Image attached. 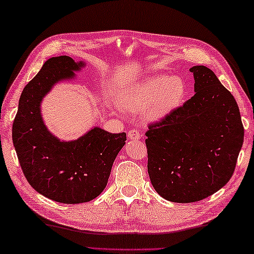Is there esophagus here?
<instances>
[{"instance_id": "1", "label": "esophagus", "mask_w": 254, "mask_h": 254, "mask_svg": "<svg viewBox=\"0 0 254 254\" xmlns=\"http://www.w3.org/2000/svg\"><path fill=\"white\" fill-rule=\"evenodd\" d=\"M128 137H129L130 139L138 140V139H140V137H142V135H140L139 130H137V129H131V130L128 131Z\"/></svg>"}]
</instances>
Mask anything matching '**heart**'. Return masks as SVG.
<instances>
[{"instance_id": "1", "label": "heart", "mask_w": 254, "mask_h": 254, "mask_svg": "<svg viewBox=\"0 0 254 254\" xmlns=\"http://www.w3.org/2000/svg\"><path fill=\"white\" fill-rule=\"evenodd\" d=\"M186 82L179 76L156 75L123 89L116 95L120 109L140 114L148 123H157L185 101Z\"/></svg>"}]
</instances>
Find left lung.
Segmentation results:
<instances>
[{
  "label": "left lung",
  "mask_w": 254,
  "mask_h": 254,
  "mask_svg": "<svg viewBox=\"0 0 254 254\" xmlns=\"http://www.w3.org/2000/svg\"><path fill=\"white\" fill-rule=\"evenodd\" d=\"M194 94L146 131L153 188L173 202H194L223 188L244 139L235 99L213 70L192 66Z\"/></svg>",
  "instance_id": "8db88e82"
}]
</instances>
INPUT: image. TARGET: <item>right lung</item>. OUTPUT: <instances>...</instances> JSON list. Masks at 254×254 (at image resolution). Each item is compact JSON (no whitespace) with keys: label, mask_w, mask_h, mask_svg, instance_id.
<instances>
[{"label":"right lung","mask_w":254,"mask_h":254,"mask_svg":"<svg viewBox=\"0 0 254 254\" xmlns=\"http://www.w3.org/2000/svg\"><path fill=\"white\" fill-rule=\"evenodd\" d=\"M84 62L52 57L24 86L12 139L24 177L37 192L63 203L91 201L105 190L126 132L91 128L74 140H61L44 123L41 102L57 83L75 78Z\"/></svg>","instance_id":"obj_1"}]
</instances>
